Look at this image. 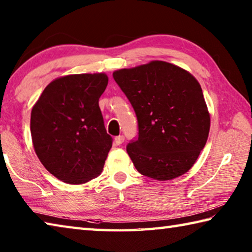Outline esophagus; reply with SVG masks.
Segmentation results:
<instances>
[{
  "instance_id": "esophagus-1",
  "label": "esophagus",
  "mask_w": 252,
  "mask_h": 252,
  "mask_svg": "<svg viewBox=\"0 0 252 252\" xmlns=\"http://www.w3.org/2000/svg\"><path fill=\"white\" fill-rule=\"evenodd\" d=\"M114 142H116L117 146H121V144L125 142V136H123V135L116 136V139H114Z\"/></svg>"
}]
</instances>
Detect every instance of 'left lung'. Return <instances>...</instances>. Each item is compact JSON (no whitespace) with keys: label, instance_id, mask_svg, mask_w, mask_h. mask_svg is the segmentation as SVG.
I'll return each mask as SVG.
<instances>
[{"label":"left lung","instance_id":"8db88e82","mask_svg":"<svg viewBox=\"0 0 252 252\" xmlns=\"http://www.w3.org/2000/svg\"><path fill=\"white\" fill-rule=\"evenodd\" d=\"M113 78L138 118L139 138L126 147L135 169L159 181L189 171L210 130V113L198 80L159 60L117 70Z\"/></svg>","mask_w":252,"mask_h":252}]
</instances>
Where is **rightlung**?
I'll use <instances>...</instances> for the list:
<instances>
[{"label": "right lung", "instance_id": "add662e5", "mask_svg": "<svg viewBox=\"0 0 252 252\" xmlns=\"http://www.w3.org/2000/svg\"><path fill=\"white\" fill-rule=\"evenodd\" d=\"M105 73L60 76L50 82L31 111V135L37 158L55 178L83 185L99 177L112 147L99 99Z\"/></svg>", "mask_w": 252, "mask_h": 252}]
</instances>
